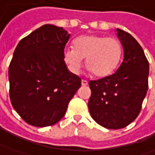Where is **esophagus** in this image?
I'll use <instances>...</instances> for the list:
<instances>
[{
  "label": "esophagus",
  "mask_w": 155,
  "mask_h": 155,
  "mask_svg": "<svg viewBox=\"0 0 155 155\" xmlns=\"http://www.w3.org/2000/svg\"><path fill=\"white\" fill-rule=\"evenodd\" d=\"M81 84H82V85H83V86H86L87 84H88V81L84 80V79H83L82 82H81Z\"/></svg>",
  "instance_id": "esophagus-1"
}]
</instances>
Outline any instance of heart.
I'll use <instances>...</instances> for the list:
<instances>
[{
  "mask_svg": "<svg viewBox=\"0 0 155 155\" xmlns=\"http://www.w3.org/2000/svg\"><path fill=\"white\" fill-rule=\"evenodd\" d=\"M122 49L121 43L115 38L102 35L85 34L75 39L73 48L64 50V60L71 70L78 73L85 59L87 69L97 78H105L117 68Z\"/></svg>",
  "mask_w": 155,
  "mask_h": 155,
  "instance_id": "obj_1",
  "label": "heart"
}]
</instances>
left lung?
<instances>
[{
	"label": "left lung",
	"mask_w": 155,
	"mask_h": 155,
	"mask_svg": "<svg viewBox=\"0 0 155 155\" xmlns=\"http://www.w3.org/2000/svg\"><path fill=\"white\" fill-rule=\"evenodd\" d=\"M123 48V60L114 74L90 81L91 116L109 129L125 128L138 116L148 89L149 64L134 37L116 28Z\"/></svg>",
	"instance_id": "8db88e82"
}]
</instances>
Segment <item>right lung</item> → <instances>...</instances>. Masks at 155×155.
Returning a JSON list of instances; mask_svg holds the SVG:
<instances>
[{
	"mask_svg": "<svg viewBox=\"0 0 155 155\" xmlns=\"http://www.w3.org/2000/svg\"><path fill=\"white\" fill-rule=\"evenodd\" d=\"M71 34L46 24L19 42L8 68L14 109L28 124L47 127L60 121L81 78L69 71L64 46Z\"/></svg>",
	"mask_w": 155,
	"mask_h": 155,
	"instance_id": "1",
	"label": "right lung"
}]
</instances>
